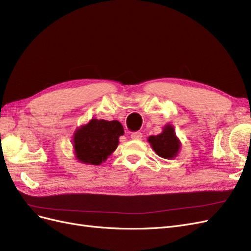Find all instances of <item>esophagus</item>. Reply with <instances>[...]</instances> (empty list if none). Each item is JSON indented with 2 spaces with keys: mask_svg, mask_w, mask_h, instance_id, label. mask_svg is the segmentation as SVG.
<instances>
[{
  "mask_svg": "<svg viewBox=\"0 0 251 251\" xmlns=\"http://www.w3.org/2000/svg\"><path fill=\"white\" fill-rule=\"evenodd\" d=\"M132 139H141L142 138V133L141 132H134L131 134Z\"/></svg>",
  "mask_w": 251,
  "mask_h": 251,
  "instance_id": "34e87169",
  "label": "esophagus"
}]
</instances>
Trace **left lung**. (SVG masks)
<instances>
[{"mask_svg": "<svg viewBox=\"0 0 251 251\" xmlns=\"http://www.w3.org/2000/svg\"><path fill=\"white\" fill-rule=\"evenodd\" d=\"M149 142L156 153L164 159L176 157L180 149V142L172 126H166L161 134L151 136Z\"/></svg>", "mask_w": 251, "mask_h": 251, "instance_id": "left-lung-1", "label": "left lung"}]
</instances>
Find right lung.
I'll use <instances>...</instances> for the list:
<instances>
[{"instance_id": "obj_1", "label": "right lung", "mask_w": 251, "mask_h": 251, "mask_svg": "<svg viewBox=\"0 0 251 251\" xmlns=\"http://www.w3.org/2000/svg\"><path fill=\"white\" fill-rule=\"evenodd\" d=\"M124 127L117 120L92 119L74 135V150L79 161L100 165L118 146Z\"/></svg>"}]
</instances>
